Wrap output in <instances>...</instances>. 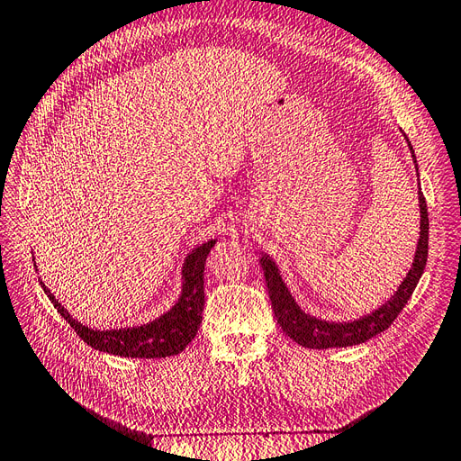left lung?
<instances>
[{"instance_id":"left-lung-1","label":"left lung","mask_w":461,"mask_h":461,"mask_svg":"<svg viewBox=\"0 0 461 461\" xmlns=\"http://www.w3.org/2000/svg\"><path fill=\"white\" fill-rule=\"evenodd\" d=\"M408 142V148L411 151V158L415 163L417 180H420V169H417V161L413 156V148L408 140V136L403 134ZM417 200H420V239H417V248L413 254L411 267L403 276L400 286L394 290V294L390 296L379 308L373 312L359 315L356 319L348 321H327L319 319L308 312H303L294 296L290 294L288 286L283 281L281 269L275 263V259L269 254H261L259 263L265 275V283H267L271 308L276 317V323L285 330V334L298 342L303 348H313V350H325V348H346L356 346L361 342H367L369 339L386 330L393 321L400 315L403 305L411 298L413 290L420 283V278L425 271L427 265V252H429V215H427V203L421 192L417 190Z\"/></svg>"}]
</instances>
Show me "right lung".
I'll return each instance as SVG.
<instances>
[{
    "instance_id": "obj_1",
    "label": "right lung",
    "mask_w": 461,
    "mask_h": 461,
    "mask_svg": "<svg viewBox=\"0 0 461 461\" xmlns=\"http://www.w3.org/2000/svg\"><path fill=\"white\" fill-rule=\"evenodd\" d=\"M215 239L207 240L194 248L185 258L183 271H180L183 286H180L178 300L165 313L142 325L119 329H92L82 325L78 319L63 308L61 302L51 294L44 283L40 281V285L59 315L75 329L82 340L95 350L121 357H169L183 352L200 329L205 302L203 269L209 249L215 246Z\"/></svg>"
}]
</instances>
